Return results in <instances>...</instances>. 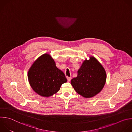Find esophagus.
<instances>
[{"label": "esophagus", "mask_w": 132, "mask_h": 132, "mask_svg": "<svg viewBox=\"0 0 132 132\" xmlns=\"http://www.w3.org/2000/svg\"><path fill=\"white\" fill-rule=\"evenodd\" d=\"M67 80H68V82H70V80H71V78H70V77H68L67 78Z\"/></svg>", "instance_id": "34e87169"}]
</instances>
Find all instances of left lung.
<instances>
[{
	"label": "left lung",
	"instance_id": "obj_1",
	"mask_svg": "<svg viewBox=\"0 0 132 132\" xmlns=\"http://www.w3.org/2000/svg\"><path fill=\"white\" fill-rule=\"evenodd\" d=\"M106 73L101 64L93 56L85 60L78 70V75L71 80V84L77 93L85 98L99 93L106 80Z\"/></svg>",
	"mask_w": 132,
	"mask_h": 132
}]
</instances>
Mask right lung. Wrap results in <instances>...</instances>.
<instances>
[{"label": "right lung", "mask_w": 132, "mask_h": 132, "mask_svg": "<svg viewBox=\"0 0 132 132\" xmlns=\"http://www.w3.org/2000/svg\"><path fill=\"white\" fill-rule=\"evenodd\" d=\"M32 90L39 95L49 97L57 93L67 81L64 72L55 65L50 55L44 54L32 64L28 72Z\"/></svg>", "instance_id": "1"}]
</instances>
